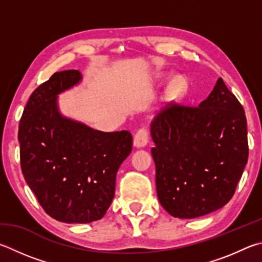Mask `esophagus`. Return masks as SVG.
Returning a JSON list of instances; mask_svg holds the SVG:
<instances>
[{"instance_id":"1","label":"esophagus","mask_w":262,"mask_h":262,"mask_svg":"<svg viewBox=\"0 0 262 262\" xmlns=\"http://www.w3.org/2000/svg\"><path fill=\"white\" fill-rule=\"evenodd\" d=\"M147 142H149V132H147L146 127H142L136 132L134 136V145L137 147H142L146 145Z\"/></svg>"}]
</instances>
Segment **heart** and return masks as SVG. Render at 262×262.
I'll use <instances>...</instances> for the list:
<instances>
[{
  "label": "heart",
  "instance_id": "obj_1",
  "mask_svg": "<svg viewBox=\"0 0 262 262\" xmlns=\"http://www.w3.org/2000/svg\"><path fill=\"white\" fill-rule=\"evenodd\" d=\"M185 89H187V83L183 79H177L175 81L170 84V87L168 89V95L170 97H175L178 98L180 96H182L184 94Z\"/></svg>",
  "mask_w": 262,
  "mask_h": 262
}]
</instances>
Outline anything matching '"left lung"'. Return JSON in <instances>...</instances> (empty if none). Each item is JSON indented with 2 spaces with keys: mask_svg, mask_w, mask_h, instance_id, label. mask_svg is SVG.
<instances>
[{
  "mask_svg": "<svg viewBox=\"0 0 262 262\" xmlns=\"http://www.w3.org/2000/svg\"><path fill=\"white\" fill-rule=\"evenodd\" d=\"M158 199L174 217L225 206L249 158L244 108L221 78L198 106L170 103L151 125Z\"/></svg>",
  "mask_w": 262,
  "mask_h": 262,
  "instance_id": "obj_1",
  "label": "left lung"
}]
</instances>
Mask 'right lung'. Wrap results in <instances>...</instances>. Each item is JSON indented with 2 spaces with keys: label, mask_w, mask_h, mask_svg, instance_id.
Instances as JSON below:
<instances>
[{
  "label": "right lung",
  "mask_w": 262,
  "mask_h": 262,
  "mask_svg": "<svg viewBox=\"0 0 262 262\" xmlns=\"http://www.w3.org/2000/svg\"><path fill=\"white\" fill-rule=\"evenodd\" d=\"M77 70L56 72L32 93L19 122L20 167L46 213L89 223L106 213L116 175L133 147L128 130L104 133L63 118L57 95L77 84Z\"/></svg>",
  "instance_id": "right-lung-1"
}]
</instances>
